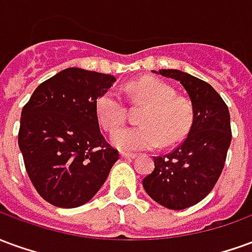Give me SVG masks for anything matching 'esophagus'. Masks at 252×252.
I'll return each mask as SVG.
<instances>
[{
  "instance_id": "obj_1",
  "label": "esophagus",
  "mask_w": 252,
  "mask_h": 252,
  "mask_svg": "<svg viewBox=\"0 0 252 252\" xmlns=\"http://www.w3.org/2000/svg\"><path fill=\"white\" fill-rule=\"evenodd\" d=\"M121 158H126V159H135L136 158V154H132V153H121L120 154Z\"/></svg>"
}]
</instances>
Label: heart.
Instances as JSON below:
<instances>
[{
  "label": "heart",
  "instance_id": "1",
  "mask_svg": "<svg viewBox=\"0 0 252 252\" xmlns=\"http://www.w3.org/2000/svg\"><path fill=\"white\" fill-rule=\"evenodd\" d=\"M133 105H144L139 116L140 126L124 128L112 136V144L121 151H142L158 146H173L188 135L194 120L189 99L175 95L169 83L144 77L126 85ZM97 121L106 132H115L126 121V105L117 92L106 90L94 104Z\"/></svg>",
  "mask_w": 252,
  "mask_h": 252
}]
</instances>
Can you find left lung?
I'll use <instances>...</instances> for the list:
<instances>
[{
  "instance_id": "8db88e82",
  "label": "left lung",
  "mask_w": 252,
  "mask_h": 252,
  "mask_svg": "<svg viewBox=\"0 0 252 252\" xmlns=\"http://www.w3.org/2000/svg\"><path fill=\"white\" fill-rule=\"evenodd\" d=\"M158 74L185 88L194 120L182 144L167 155L154 157L155 169L143 180V188L162 206L181 211L204 200L216 185L232 139L231 117L220 94L205 81L174 68Z\"/></svg>"
}]
</instances>
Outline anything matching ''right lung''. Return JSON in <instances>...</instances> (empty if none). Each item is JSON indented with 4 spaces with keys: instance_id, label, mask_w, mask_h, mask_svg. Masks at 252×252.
I'll list each match as a JSON object with an SVG mask.
<instances>
[{
    "instance_id": "right-lung-1",
    "label": "right lung",
    "mask_w": 252,
    "mask_h": 252,
    "mask_svg": "<svg viewBox=\"0 0 252 252\" xmlns=\"http://www.w3.org/2000/svg\"><path fill=\"white\" fill-rule=\"evenodd\" d=\"M115 81L109 74L70 67L40 83L24 105L20 151L31 182L52 205L86 204L119 159L99 131L94 109Z\"/></svg>"
}]
</instances>
